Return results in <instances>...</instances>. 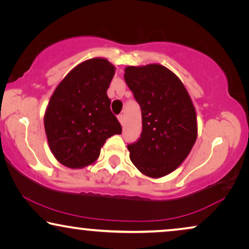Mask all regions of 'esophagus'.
I'll return each mask as SVG.
<instances>
[{"mask_svg": "<svg viewBox=\"0 0 249 249\" xmlns=\"http://www.w3.org/2000/svg\"><path fill=\"white\" fill-rule=\"evenodd\" d=\"M118 119H119V121H120V124H121L122 125H124V115L120 114V115H119V117H118Z\"/></svg>", "mask_w": 249, "mask_h": 249, "instance_id": "1", "label": "esophagus"}]
</instances>
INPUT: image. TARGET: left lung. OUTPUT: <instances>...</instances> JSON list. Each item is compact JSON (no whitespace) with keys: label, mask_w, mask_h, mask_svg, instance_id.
Returning <instances> with one entry per match:
<instances>
[{"label":"left lung","mask_w":249,"mask_h":249,"mask_svg":"<svg viewBox=\"0 0 249 249\" xmlns=\"http://www.w3.org/2000/svg\"><path fill=\"white\" fill-rule=\"evenodd\" d=\"M124 77L142 120L141 137L128 145L130 160L142 175L161 178L175 171L195 144V107L182 81L161 64L127 67Z\"/></svg>","instance_id":"8db88e82"}]
</instances>
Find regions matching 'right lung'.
Listing matches in <instances>:
<instances>
[{"mask_svg": "<svg viewBox=\"0 0 249 249\" xmlns=\"http://www.w3.org/2000/svg\"><path fill=\"white\" fill-rule=\"evenodd\" d=\"M115 67L103 57L73 68L53 91L44 114L51 152L61 164L81 169L93 164L105 141L121 134L107 90Z\"/></svg>", "mask_w": 249, "mask_h": 249, "instance_id": "1", "label": "right lung"}]
</instances>
